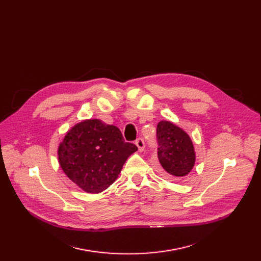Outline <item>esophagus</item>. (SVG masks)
I'll use <instances>...</instances> for the list:
<instances>
[{
    "instance_id": "34e87169",
    "label": "esophagus",
    "mask_w": 261,
    "mask_h": 261,
    "mask_svg": "<svg viewBox=\"0 0 261 261\" xmlns=\"http://www.w3.org/2000/svg\"><path fill=\"white\" fill-rule=\"evenodd\" d=\"M135 145L137 146L139 152H143V151L145 150V141H144L143 138H138V139L135 141Z\"/></svg>"
}]
</instances>
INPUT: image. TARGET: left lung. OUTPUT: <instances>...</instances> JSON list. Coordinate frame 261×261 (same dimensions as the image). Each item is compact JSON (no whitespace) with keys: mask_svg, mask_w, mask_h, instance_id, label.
<instances>
[{"mask_svg":"<svg viewBox=\"0 0 261 261\" xmlns=\"http://www.w3.org/2000/svg\"><path fill=\"white\" fill-rule=\"evenodd\" d=\"M158 159L164 172L173 177H184L196 163V152L189 135L169 121L157 125Z\"/></svg>","mask_w":261,"mask_h":261,"instance_id":"left-lung-1","label":"left lung"}]
</instances>
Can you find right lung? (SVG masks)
I'll return each mask as SVG.
<instances>
[{
    "label": "right lung",
    "mask_w": 261,
    "mask_h": 261,
    "mask_svg": "<svg viewBox=\"0 0 261 261\" xmlns=\"http://www.w3.org/2000/svg\"><path fill=\"white\" fill-rule=\"evenodd\" d=\"M137 151L117 127L93 118L70 128L58 146L62 171L82 191L99 194L120 175L128 157Z\"/></svg>",
    "instance_id": "right-lung-1"
}]
</instances>
